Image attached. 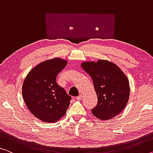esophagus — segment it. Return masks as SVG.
Masks as SVG:
<instances>
[{"mask_svg": "<svg viewBox=\"0 0 153 153\" xmlns=\"http://www.w3.org/2000/svg\"><path fill=\"white\" fill-rule=\"evenodd\" d=\"M82 98H83V94H79V96H77L76 97V99L79 100H81L82 99Z\"/></svg>", "mask_w": 153, "mask_h": 153, "instance_id": "obj_1", "label": "esophagus"}]
</instances>
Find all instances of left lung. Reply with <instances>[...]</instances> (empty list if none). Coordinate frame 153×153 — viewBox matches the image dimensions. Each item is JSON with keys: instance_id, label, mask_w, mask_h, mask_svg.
<instances>
[{"instance_id": "obj_1", "label": "left lung", "mask_w": 153, "mask_h": 153, "mask_svg": "<svg viewBox=\"0 0 153 153\" xmlns=\"http://www.w3.org/2000/svg\"><path fill=\"white\" fill-rule=\"evenodd\" d=\"M91 76L98 97V104L91 109L94 116L107 120L118 115L129 99L130 86L127 77L115 63L107 60L85 62L81 64Z\"/></svg>"}]
</instances>
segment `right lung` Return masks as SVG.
<instances>
[{
	"instance_id": "1",
	"label": "right lung",
	"mask_w": 153,
	"mask_h": 153,
	"mask_svg": "<svg viewBox=\"0 0 153 153\" xmlns=\"http://www.w3.org/2000/svg\"><path fill=\"white\" fill-rule=\"evenodd\" d=\"M68 62L54 58L39 63L23 82L22 97L29 111L44 123H55L64 116L71 97L56 82Z\"/></svg>"
}]
</instances>
